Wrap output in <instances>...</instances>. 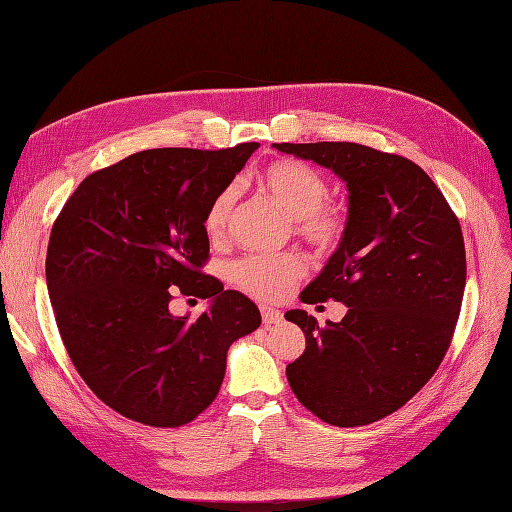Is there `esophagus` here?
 <instances>
[{
	"label": "esophagus",
	"mask_w": 512,
	"mask_h": 512,
	"mask_svg": "<svg viewBox=\"0 0 512 512\" xmlns=\"http://www.w3.org/2000/svg\"><path fill=\"white\" fill-rule=\"evenodd\" d=\"M260 316H262V324H265V327H271V324H280L284 318L280 309H273L269 305L260 307Z\"/></svg>",
	"instance_id": "esophagus-1"
}]
</instances>
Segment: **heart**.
<instances>
[{"label": "heart", "instance_id": "b5f03b06", "mask_svg": "<svg viewBox=\"0 0 512 512\" xmlns=\"http://www.w3.org/2000/svg\"><path fill=\"white\" fill-rule=\"evenodd\" d=\"M258 188L271 196L294 222V232L318 254H333L348 232L346 211L329 203V181L316 168L297 160H275L260 170ZM235 192L224 190L211 200L205 211L203 230L211 243L224 241ZM305 275L299 254L245 256L232 267L235 284L260 301H280Z\"/></svg>", "mask_w": 512, "mask_h": 512}]
</instances>
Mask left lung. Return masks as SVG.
Returning a JSON list of instances; mask_svg holds the SVG:
<instances>
[{
  "mask_svg": "<svg viewBox=\"0 0 512 512\" xmlns=\"http://www.w3.org/2000/svg\"><path fill=\"white\" fill-rule=\"evenodd\" d=\"M331 168L348 185V232L301 292L342 301L320 327L303 309L286 320L305 350L286 367L292 393L320 421L361 427L393 414L436 374L453 342L466 288V245L455 211L412 160L356 143H273Z\"/></svg>",
  "mask_w": 512,
  "mask_h": 512,
  "instance_id": "1",
  "label": "left lung"
}]
</instances>
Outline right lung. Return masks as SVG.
Segmentation results:
<instances>
[{
    "instance_id": "1",
    "label": "right lung",
    "mask_w": 512,
    "mask_h": 512,
    "mask_svg": "<svg viewBox=\"0 0 512 512\" xmlns=\"http://www.w3.org/2000/svg\"><path fill=\"white\" fill-rule=\"evenodd\" d=\"M258 143L147 149L91 173L66 200L46 250V286L85 384L130 421L181 427L218 397L226 352L260 327L258 307L203 273L211 200ZM214 297L190 323L174 294Z\"/></svg>"
}]
</instances>
